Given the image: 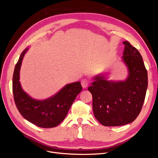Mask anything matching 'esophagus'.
<instances>
[{
	"instance_id": "esophagus-1",
	"label": "esophagus",
	"mask_w": 158,
	"mask_h": 158,
	"mask_svg": "<svg viewBox=\"0 0 158 158\" xmlns=\"http://www.w3.org/2000/svg\"><path fill=\"white\" fill-rule=\"evenodd\" d=\"M81 84H82V86L83 88H87L88 84H89V80L86 78L82 79V81H81Z\"/></svg>"
}]
</instances>
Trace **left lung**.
Wrapping results in <instances>:
<instances>
[{"mask_svg":"<svg viewBox=\"0 0 158 158\" xmlns=\"http://www.w3.org/2000/svg\"><path fill=\"white\" fill-rule=\"evenodd\" d=\"M122 60L128 70L123 81L107 80L103 74L94 78L88 90L93 98L95 117L103 126L125 125L140 113L148 88V74L142 57L135 47L124 41Z\"/></svg>","mask_w":158,"mask_h":158,"instance_id":"8db88e82","label":"left lung"}]
</instances>
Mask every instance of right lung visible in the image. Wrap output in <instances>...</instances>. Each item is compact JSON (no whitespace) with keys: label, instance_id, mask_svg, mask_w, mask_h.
Listing matches in <instances>:
<instances>
[{"label":"right lung","instance_id":"right-lung-1","mask_svg":"<svg viewBox=\"0 0 158 158\" xmlns=\"http://www.w3.org/2000/svg\"><path fill=\"white\" fill-rule=\"evenodd\" d=\"M29 47L23 51L14 69L12 89L14 102L19 112L27 121L41 128L55 127L63 121L82 87L80 82L66 84L53 96L44 100L32 98L22 88L20 71Z\"/></svg>","mask_w":158,"mask_h":158}]
</instances>
